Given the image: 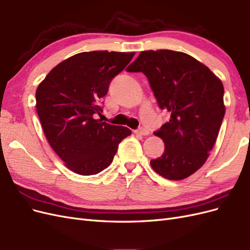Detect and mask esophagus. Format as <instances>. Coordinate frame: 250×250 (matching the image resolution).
I'll list each match as a JSON object with an SVG mask.
<instances>
[{
    "instance_id": "obj_1",
    "label": "esophagus",
    "mask_w": 250,
    "mask_h": 250,
    "mask_svg": "<svg viewBox=\"0 0 250 250\" xmlns=\"http://www.w3.org/2000/svg\"><path fill=\"white\" fill-rule=\"evenodd\" d=\"M134 133L135 134H140V135H148L149 134V130L146 129V128H144V127H140L139 129L134 130Z\"/></svg>"
}]
</instances>
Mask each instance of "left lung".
Returning <instances> with one entry per match:
<instances>
[{"label":"left lung","mask_w":250,"mask_h":250,"mask_svg":"<svg viewBox=\"0 0 250 250\" xmlns=\"http://www.w3.org/2000/svg\"><path fill=\"white\" fill-rule=\"evenodd\" d=\"M126 71L145 75L158 106L171 113L154 132L165 151L151 167L170 180L192 175L208 160L224 118L221 80L194 57L171 50L143 51Z\"/></svg>","instance_id":"8db88e82"}]
</instances>
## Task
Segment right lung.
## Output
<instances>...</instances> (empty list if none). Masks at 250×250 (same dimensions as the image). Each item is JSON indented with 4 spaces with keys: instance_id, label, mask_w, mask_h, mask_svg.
Returning <instances> with one entry per match:
<instances>
[{
    "instance_id": "add662e5",
    "label": "right lung",
    "mask_w": 250,
    "mask_h": 250,
    "mask_svg": "<svg viewBox=\"0 0 250 250\" xmlns=\"http://www.w3.org/2000/svg\"><path fill=\"white\" fill-rule=\"evenodd\" d=\"M134 53L82 52L57 64L36 89V111L55 153L73 172L94 175L106 169L129 128L110 125L101 115V99L111 80Z\"/></svg>"
}]
</instances>
